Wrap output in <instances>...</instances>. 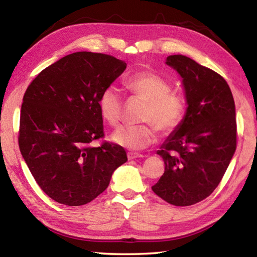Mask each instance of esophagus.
Wrapping results in <instances>:
<instances>
[{
  "label": "esophagus",
  "mask_w": 257,
  "mask_h": 257,
  "mask_svg": "<svg viewBox=\"0 0 257 257\" xmlns=\"http://www.w3.org/2000/svg\"><path fill=\"white\" fill-rule=\"evenodd\" d=\"M128 160H134V159H138V158H144L143 154H138V153H134V152H129L127 154Z\"/></svg>",
  "instance_id": "obj_1"
}]
</instances>
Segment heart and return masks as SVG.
<instances>
[{
    "label": "heart",
    "mask_w": 257,
    "mask_h": 257,
    "mask_svg": "<svg viewBox=\"0 0 257 257\" xmlns=\"http://www.w3.org/2000/svg\"><path fill=\"white\" fill-rule=\"evenodd\" d=\"M129 93L146 102L142 120L149 122L124 125L111 135V141L129 150H144L156 141L158 129L167 135L180 124L186 104L179 94L170 92L167 80L152 72H138L124 81ZM98 110L103 120L110 125L120 122L122 113V96L115 86H107L99 94Z\"/></svg>",
    "instance_id": "heart-1"
}]
</instances>
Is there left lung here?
Here are the masks:
<instances>
[{
    "mask_svg": "<svg viewBox=\"0 0 257 257\" xmlns=\"http://www.w3.org/2000/svg\"><path fill=\"white\" fill-rule=\"evenodd\" d=\"M165 63L181 77L187 108L156 152L165 171L152 189L169 204L189 206L210 196L227 171L236 151V108L219 73L180 54Z\"/></svg>",
    "mask_w": 257,
    "mask_h": 257,
    "instance_id": "obj_1",
    "label": "left lung"
}]
</instances>
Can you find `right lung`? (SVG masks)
Returning a JSON list of instances; mask_svg holds the SVG:
<instances>
[{
	"label": "right lung",
	"mask_w": 257,
	"mask_h": 257,
	"mask_svg": "<svg viewBox=\"0 0 257 257\" xmlns=\"http://www.w3.org/2000/svg\"><path fill=\"white\" fill-rule=\"evenodd\" d=\"M127 68L114 56L76 52L45 68L28 86L20 113L19 149L47 196L68 206L92 202L127 162L123 147H93L104 136L97 101Z\"/></svg>",
	"instance_id": "right-lung-1"
}]
</instances>
